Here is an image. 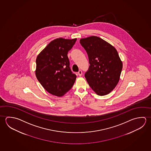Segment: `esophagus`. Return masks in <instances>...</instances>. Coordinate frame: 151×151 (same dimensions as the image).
<instances>
[{
  "label": "esophagus",
  "instance_id": "esophagus-1",
  "mask_svg": "<svg viewBox=\"0 0 151 151\" xmlns=\"http://www.w3.org/2000/svg\"><path fill=\"white\" fill-rule=\"evenodd\" d=\"M78 73V75H79V76H82V70H79V71H78V73Z\"/></svg>",
  "mask_w": 151,
  "mask_h": 151
}]
</instances>
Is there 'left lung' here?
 <instances>
[{"label": "left lung", "mask_w": 151, "mask_h": 151, "mask_svg": "<svg viewBox=\"0 0 151 151\" xmlns=\"http://www.w3.org/2000/svg\"><path fill=\"white\" fill-rule=\"evenodd\" d=\"M80 43L88 57L90 66L85 77L98 95H106L119 82L122 63L116 49L100 37L81 39Z\"/></svg>", "instance_id": "8db88e82"}]
</instances>
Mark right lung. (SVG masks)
<instances>
[{"label": "right lung", "mask_w": 151, "mask_h": 151, "mask_svg": "<svg viewBox=\"0 0 151 151\" xmlns=\"http://www.w3.org/2000/svg\"><path fill=\"white\" fill-rule=\"evenodd\" d=\"M76 40L55 39L37 56L35 75L44 88L52 95L63 96L74 84L76 75L69 67L67 54Z\"/></svg>", "instance_id": "add662e5"}]
</instances>
